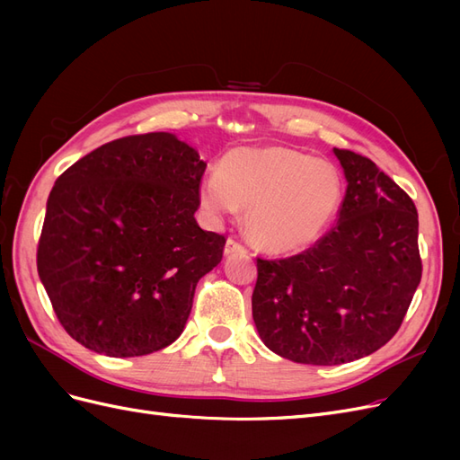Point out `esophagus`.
<instances>
[{"instance_id":"1","label":"esophagus","mask_w":460,"mask_h":460,"mask_svg":"<svg viewBox=\"0 0 460 460\" xmlns=\"http://www.w3.org/2000/svg\"><path fill=\"white\" fill-rule=\"evenodd\" d=\"M245 247L234 238H228L226 245H225V255H234V253H243Z\"/></svg>"}]
</instances>
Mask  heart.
<instances>
[{"instance_id": "heart-1", "label": "heart", "mask_w": 460, "mask_h": 460, "mask_svg": "<svg viewBox=\"0 0 460 460\" xmlns=\"http://www.w3.org/2000/svg\"><path fill=\"white\" fill-rule=\"evenodd\" d=\"M213 217L247 207L252 242L270 253L299 252L318 242L336 220L343 182L336 166L289 147H235L220 159L218 172L199 188Z\"/></svg>"}]
</instances>
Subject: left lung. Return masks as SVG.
Here are the masks:
<instances>
[{"label":"left lung","mask_w":460,"mask_h":460,"mask_svg":"<svg viewBox=\"0 0 460 460\" xmlns=\"http://www.w3.org/2000/svg\"><path fill=\"white\" fill-rule=\"evenodd\" d=\"M347 180L338 222L307 252L257 259L262 343L301 365H343L392 340L422 278L419 213L370 159L333 147Z\"/></svg>","instance_id":"1"}]
</instances>
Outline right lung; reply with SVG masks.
Returning <instances> with one entry per match:
<instances>
[{
  "instance_id": "right-lung-1",
  "label": "right lung",
  "mask_w": 460,
  "mask_h": 460,
  "mask_svg": "<svg viewBox=\"0 0 460 460\" xmlns=\"http://www.w3.org/2000/svg\"><path fill=\"white\" fill-rule=\"evenodd\" d=\"M205 166L174 134L149 132L97 147L58 178L36 262L73 340L142 357L184 332L199 278L226 243L193 217Z\"/></svg>"
}]
</instances>
